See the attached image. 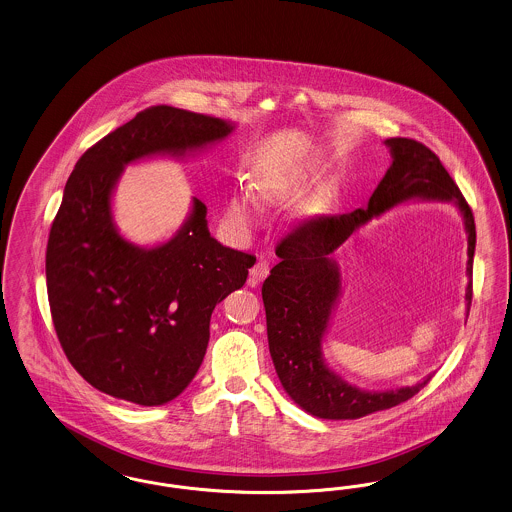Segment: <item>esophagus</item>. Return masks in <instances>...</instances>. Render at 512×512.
Instances as JSON below:
<instances>
[{
	"label": "esophagus",
	"mask_w": 512,
	"mask_h": 512,
	"mask_svg": "<svg viewBox=\"0 0 512 512\" xmlns=\"http://www.w3.org/2000/svg\"><path fill=\"white\" fill-rule=\"evenodd\" d=\"M269 275V264L266 260H258L254 266L250 267V283L258 285L260 281H264Z\"/></svg>",
	"instance_id": "obj_1"
}]
</instances>
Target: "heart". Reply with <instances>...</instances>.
Wrapping results in <instances>:
<instances>
[{"mask_svg":"<svg viewBox=\"0 0 512 512\" xmlns=\"http://www.w3.org/2000/svg\"><path fill=\"white\" fill-rule=\"evenodd\" d=\"M231 214L235 216V218H241V220H245L250 216V202L246 197H235V199L231 200Z\"/></svg>","mask_w":512,"mask_h":512,"instance_id":"1","label":"heart"}]
</instances>
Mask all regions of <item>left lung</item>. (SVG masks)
<instances>
[{
	"label": "left lung",
	"instance_id": "1",
	"mask_svg": "<svg viewBox=\"0 0 512 512\" xmlns=\"http://www.w3.org/2000/svg\"><path fill=\"white\" fill-rule=\"evenodd\" d=\"M392 164L380 179L367 208L340 216H319L300 223L275 248L281 262L271 269L262 287L267 342L277 377L290 400L319 419H359L411 400L432 375L415 386L371 392L338 377L323 359V338L342 292L340 267L331 258L359 227L407 200L453 202L468 233L467 315L472 302V258L476 225L467 200L426 145L390 137Z\"/></svg>",
	"mask_w": 512,
	"mask_h": 512
}]
</instances>
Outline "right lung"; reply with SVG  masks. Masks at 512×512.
<instances>
[{
  "label": "right lung",
  "mask_w": 512,
  "mask_h": 512,
  "mask_svg": "<svg viewBox=\"0 0 512 512\" xmlns=\"http://www.w3.org/2000/svg\"><path fill=\"white\" fill-rule=\"evenodd\" d=\"M233 128L156 105L89 147L68 178L45 252L49 308L72 367L112 398L145 407L178 398L204 359L216 304L245 285L256 262L210 237L195 197L170 241H126L112 220L118 178L126 164L195 153Z\"/></svg>",
  "instance_id": "right-lung-1"
}]
</instances>
